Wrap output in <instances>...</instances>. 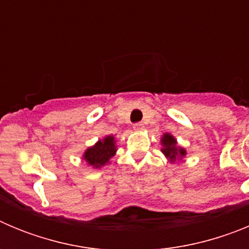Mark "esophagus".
<instances>
[{"label": "esophagus", "mask_w": 249, "mask_h": 249, "mask_svg": "<svg viewBox=\"0 0 249 249\" xmlns=\"http://www.w3.org/2000/svg\"><path fill=\"white\" fill-rule=\"evenodd\" d=\"M133 128H135L136 131H142V129L144 128V124L142 122H137L133 124Z\"/></svg>", "instance_id": "34e87169"}]
</instances>
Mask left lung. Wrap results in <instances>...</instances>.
I'll return each mask as SVG.
<instances>
[{
	"label": "left lung",
	"mask_w": 249,
	"mask_h": 249,
	"mask_svg": "<svg viewBox=\"0 0 249 249\" xmlns=\"http://www.w3.org/2000/svg\"><path fill=\"white\" fill-rule=\"evenodd\" d=\"M162 143H163L164 146L162 152L172 160H176V157H178V156H181L182 157V156L186 155L184 149L177 148V147H176V140L172 136L168 135V133H166V135L163 136V138H162Z\"/></svg>",
	"instance_id": "left-lung-1"
}]
</instances>
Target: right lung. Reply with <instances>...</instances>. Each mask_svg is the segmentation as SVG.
I'll return each mask as SVG.
<instances>
[{"label": "right lung", "mask_w": 249, "mask_h": 249, "mask_svg": "<svg viewBox=\"0 0 249 249\" xmlns=\"http://www.w3.org/2000/svg\"><path fill=\"white\" fill-rule=\"evenodd\" d=\"M116 153V146H114V140L112 136L106 137L103 141H98L93 147H89L85 152V160L89 162V164L94 167L105 166Z\"/></svg>", "instance_id": "obj_1"}]
</instances>
